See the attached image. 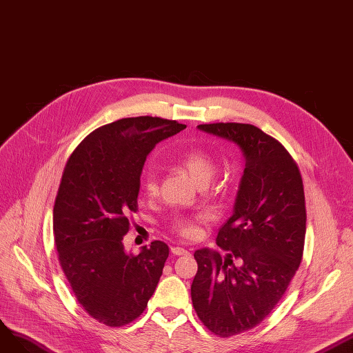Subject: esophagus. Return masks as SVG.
Listing matches in <instances>:
<instances>
[{
  "label": "esophagus",
  "mask_w": 353,
  "mask_h": 353,
  "mask_svg": "<svg viewBox=\"0 0 353 353\" xmlns=\"http://www.w3.org/2000/svg\"><path fill=\"white\" fill-rule=\"evenodd\" d=\"M171 253L174 256H187L188 251L185 248H182V247H172L171 248Z\"/></svg>",
  "instance_id": "esophagus-1"
}]
</instances>
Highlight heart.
I'll use <instances>...</instances> for the list:
<instances>
[{
    "label": "heart",
    "mask_w": 353,
    "mask_h": 353,
    "mask_svg": "<svg viewBox=\"0 0 353 353\" xmlns=\"http://www.w3.org/2000/svg\"><path fill=\"white\" fill-rule=\"evenodd\" d=\"M178 161L182 165L183 170L187 171V174L194 179L195 183H198V185H203V183L207 185L216 170L214 159L207 152H204V150H201L198 148L187 149L185 152H182L179 155ZM142 187L145 192L149 195L157 194L158 175L152 168H148V170L143 172ZM175 228L183 237H194L195 234H198V230H199L195 220H191V218H185V216L176 218Z\"/></svg>",
    "instance_id": "b5f03b06"
}]
</instances>
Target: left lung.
Wrapping results in <instances>:
<instances>
[{"label": "left lung", "mask_w": 353, "mask_h": 353, "mask_svg": "<svg viewBox=\"0 0 353 353\" xmlns=\"http://www.w3.org/2000/svg\"><path fill=\"white\" fill-rule=\"evenodd\" d=\"M198 129L236 143L245 163L232 215L216 236L225 256L194 253V309L216 336L230 338L261 323L297 272L306 236L303 181L284 146L253 125Z\"/></svg>", "instance_id": "obj_1"}]
</instances>
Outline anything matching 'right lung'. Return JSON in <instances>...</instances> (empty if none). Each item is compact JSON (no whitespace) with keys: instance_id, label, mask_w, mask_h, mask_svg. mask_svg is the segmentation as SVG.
<instances>
[{"instance_id":"1","label":"right lung","mask_w":353,"mask_h":353,"mask_svg":"<svg viewBox=\"0 0 353 353\" xmlns=\"http://www.w3.org/2000/svg\"><path fill=\"white\" fill-rule=\"evenodd\" d=\"M185 128L161 117H126L93 130L65 163L53 210L59 260L80 306L106 326L139 317L162 276L168 245L157 240L135 256L123 236L138 210L146 157Z\"/></svg>"}]
</instances>
